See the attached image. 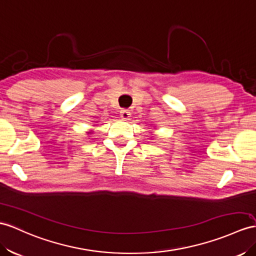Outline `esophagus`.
Returning <instances> with one entry per match:
<instances>
[{
    "label": "esophagus",
    "mask_w": 256,
    "mask_h": 256,
    "mask_svg": "<svg viewBox=\"0 0 256 256\" xmlns=\"http://www.w3.org/2000/svg\"><path fill=\"white\" fill-rule=\"evenodd\" d=\"M130 112L128 110H124V108H122V110H120V117L122 118V120H128V118L130 117Z\"/></svg>",
    "instance_id": "esophagus-1"
}]
</instances>
